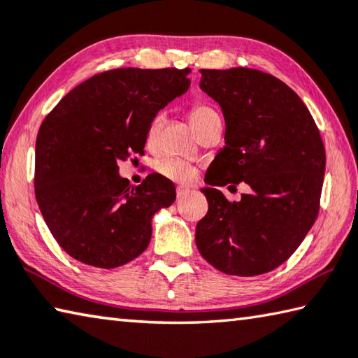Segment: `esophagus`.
Segmentation results:
<instances>
[{
    "instance_id": "esophagus-1",
    "label": "esophagus",
    "mask_w": 358,
    "mask_h": 358,
    "mask_svg": "<svg viewBox=\"0 0 358 358\" xmlns=\"http://www.w3.org/2000/svg\"><path fill=\"white\" fill-rule=\"evenodd\" d=\"M189 192H191L189 187H185V186H178V187H177V197H178V199L187 196V194H189Z\"/></svg>"
}]
</instances>
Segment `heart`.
<instances>
[{
	"instance_id": "b5f03b06",
	"label": "heart",
	"mask_w": 358,
	"mask_h": 358,
	"mask_svg": "<svg viewBox=\"0 0 358 358\" xmlns=\"http://www.w3.org/2000/svg\"><path fill=\"white\" fill-rule=\"evenodd\" d=\"M214 114H217L214 111L213 108L206 106V105H194L189 111L191 115V122L194 128H197L201 122L206 120L208 117H211ZM161 123H162V115L158 114L153 117V120L150 122V125H148V131H147V141L152 142L155 138H157V134L161 128ZM157 172L162 177L175 181V183H191L196 177V169H194L192 164L189 162L185 161V159H180V158H164L161 159L158 164H157Z\"/></svg>"
}]
</instances>
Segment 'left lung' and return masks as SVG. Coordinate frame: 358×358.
Here are the masks:
<instances>
[{"label": "left lung", "mask_w": 358, "mask_h": 358, "mask_svg": "<svg viewBox=\"0 0 358 358\" xmlns=\"http://www.w3.org/2000/svg\"><path fill=\"white\" fill-rule=\"evenodd\" d=\"M200 89L219 103L225 147L205 175L206 216L196 244L208 263L229 275L275 269L315 224L326 150L308 108L278 78L255 69L200 70ZM251 187L229 202L214 185Z\"/></svg>", "instance_id": "1"}]
</instances>
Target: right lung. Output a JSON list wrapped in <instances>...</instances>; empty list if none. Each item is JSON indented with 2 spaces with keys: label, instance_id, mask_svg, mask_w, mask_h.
Listing matches in <instances>:
<instances>
[{
  "label": "right lung",
  "instance_id": "1",
  "mask_svg": "<svg viewBox=\"0 0 358 358\" xmlns=\"http://www.w3.org/2000/svg\"><path fill=\"white\" fill-rule=\"evenodd\" d=\"M191 69H114L71 89L45 117L36 141L34 189L51 235L95 268L127 264L147 249L152 217L175 186L150 173L139 186L117 162L144 153L159 109L189 89Z\"/></svg>",
  "mask_w": 358,
  "mask_h": 358
}]
</instances>
